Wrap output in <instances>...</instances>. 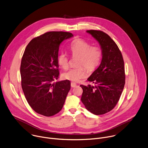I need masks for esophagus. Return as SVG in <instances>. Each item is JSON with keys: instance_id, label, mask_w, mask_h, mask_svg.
<instances>
[{"instance_id": "esophagus-1", "label": "esophagus", "mask_w": 148, "mask_h": 148, "mask_svg": "<svg viewBox=\"0 0 148 148\" xmlns=\"http://www.w3.org/2000/svg\"><path fill=\"white\" fill-rule=\"evenodd\" d=\"M71 85L72 87H76V86H77V84L75 83H74V82H72Z\"/></svg>"}]
</instances>
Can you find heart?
Segmentation results:
<instances>
[{"label": "heart", "instance_id": "heart-1", "mask_svg": "<svg viewBox=\"0 0 148 148\" xmlns=\"http://www.w3.org/2000/svg\"><path fill=\"white\" fill-rule=\"evenodd\" d=\"M72 56H77V67L71 68L62 74V77L66 80L77 82L86 77L87 72L93 71L100 65L102 53L97 47H91L90 44L82 39L73 41L69 47ZM58 63L61 67L66 69L69 66V58L66 53L61 52L58 56ZM85 67L84 68V67Z\"/></svg>", "mask_w": 148, "mask_h": 148}]
</instances>
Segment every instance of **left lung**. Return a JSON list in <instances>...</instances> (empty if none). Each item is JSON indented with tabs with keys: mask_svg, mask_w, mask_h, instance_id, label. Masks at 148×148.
I'll return each instance as SVG.
<instances>
[{
	"mask_svg": "<svg viewBox=\"0 0 148 148\" xmlns=\"http://www.w3.org/2000/svg\"><path fill=\"white\" fill-rule=\"evenodd\" d=\"M86 32L99 43L102 60L98 68L87 79L95 86H80L83 89L81 101L90 112L104 114L115 107L124 89V62L119 47L108 35L93 29Z\"/></svg>",
	"mask_w": 148,
	"mask_h": 148,
	"instance_id": "1",
	"label": "left lung"
}]
</instances>
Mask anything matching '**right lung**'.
<instances>
[{
	"label": "right lung",
	"mask_w": 148,
	"mask_h": 148,
	"mask_svg": "<svg viewBox=\"0 0 148 148\" xmlns=\"http://www.w3.org/2000/svg\"><path fill=\"white\" fill-rule=\"evenodd\" d=\"M73 37L68 32H50L33 38L23 53L20 75L25 99L36 112L46 116L60 112L71 89L68 80L53 82L59 74V47Z\"/></svg>",
	"instance_id": "1"
}]
</instances>
